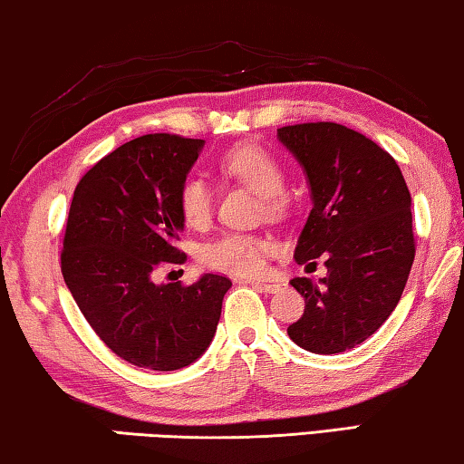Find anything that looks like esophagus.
<instances>
[{"mask_svg": "<svg viewBox=\"0 0 464 464\" xmlns=\"http://www.w3.org/2000/svg\"><path fill=\"white\" fill-rule=\"evenodd\" d=\"M249 285L256 286V289H260L264 293H276L283 289V283H268V281H249Z\"/></svg>", "mask_w": 464, "mask_h": 464, "instance_id": "1", "label": "esophagus"}]
</instances>
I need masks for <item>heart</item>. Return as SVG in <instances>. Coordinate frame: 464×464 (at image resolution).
Masks as SVG:
<instances>
[{"instance_id": "heart-1", "label": "heart", "mask_w": 464, "mask_h": 464, "mask_svg": "<svg viewBox=\"0 0 464 464\" xmlns=\"http://www.w3.org/2000/svg\"><path fill=\"white\" fill-rule=\"evenodd\" d=\"M220 173L244 183L262 196L270 212L285 208V169L275 154L258 144H239L227 150L218 160ZM178 204L183 220L192 227L208 223L212 215V192L198 175L181 181ZM272 249L270 239L249 233H227L202 249V260L208 266L233 275H258L264 270V256Z\"/></svg>"}]
</instances>
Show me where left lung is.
<instances>
[{
	"instance_id": "left-lung-1",
	"label": "left lung",
	"mask_w": 464,
	"mask_h": 464,
	"mask_svg": "<svg viewBox=\"0 0 464 464\" xmlns=\"http://www.w3.org/2000/svg\"><path fill=\"white\" fill-rule=\"evenodd\" d=\"M310 183L312 212L297 264L324 258L326 276H295L304 315L286 328L301 349L334 355L362 344L394 312L415 260L411 194L396 160L341 123H297L276 131Z\"/></svg>"
}]
</instances>
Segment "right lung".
Masks as SVG:
<instances>
[{"label": "right lung", "mask_w": 464, "mask_h": 464, "mask_svg": "<svg viewBox=\"0 0 464 464\" xmlns=\"http://www.w3.org/2000/svg\"><path fill=\"white\" fill-rule=\"evenodd\" d=\"M204 140L146 134L102 157L76 186L65 225L62 272L88 324L117 357L157 372L194 363L217 333L231 281L157 283L183 264L181 181Z\"/></svg>", "instance_id": "add662e5"}]
</instances>
